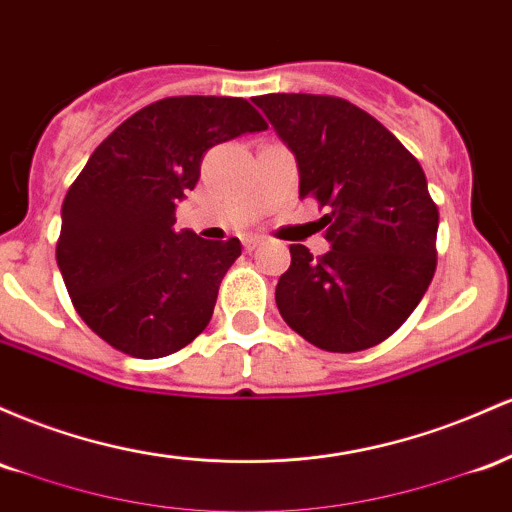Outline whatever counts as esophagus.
<instances>
[{
	"instance_id": "esophagus-1",
	"label": "esophagus",
	"mask_w": 512,
	"mask_h": 512,
	"mask_svg": "<svg viewBox=\"0 0 512 512\" xmlns=\"http://www.w3.org/2000/svg\"><path fill=\"white\" fill-rule=\"evenodd\" d=\"M263 244V239L261 237H244V249L246 251H254V249H258V246Z\"/></svg>"
}]
</instances>
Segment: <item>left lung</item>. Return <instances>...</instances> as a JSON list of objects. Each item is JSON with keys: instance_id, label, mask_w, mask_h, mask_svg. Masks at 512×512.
<instances>
[{"instance_id": "1", "label": "left lung", "mask_w": 512, "mask_h": 512, "mask_svg": "<svg viewBox=\"0 0 512 512\" xmlns=\"http://www.w3.org/2000/svg\"><path fill=\"white\" fill-rule=\"evenodd\" d=\"M254 103L295 154L300 198L319 200L331 249L290 246L275 287L280 317L309 343L355 353L409 319L435 273L438 208L416 157L363 108L314 94Z\"/></svg>"}]
</instances>
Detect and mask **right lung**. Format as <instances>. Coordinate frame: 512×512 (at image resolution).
<instances>
[{
	"mask_svg": "<svg viewBox=\"0 0 512 512\" xmlns=\"http://www.w3.org/2000/svg\"><path fill=\"white\" fill-rule=\"evenodd\" d=\"M244 99L171 96L120 123L62 203L57 268L91 331L132 358L176 353L208 326L237 237L176 232L210 147L266 130Z\"/></svg>",
	"mask_w": 512,
	"mask_h": 512,
	"instance_id": "add662e5",
	"label": "right lung"
}]
</instances>
